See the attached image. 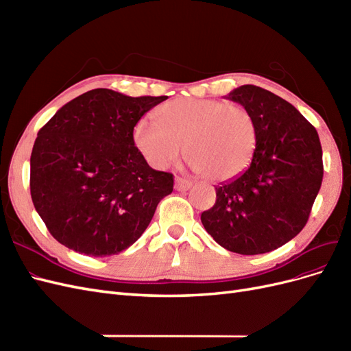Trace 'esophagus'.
<instances>
[{
	"label": "esophagus",
	"instance_id": "1",
	"mask_svg": "<svg viewBox=\"0 0 351 351\" xmlns=\"http://www.w3.org/2000/svg\"><path fill=\"white\" fill-rule=\"evenodd\" d=\"M174 183H176V189L178 190V192H186V190L192 187V183H190L189 180L182 178V177H176Z\"/></svg>",
	"mask_w": 351,
	"mask_h": 351
}]
</instances>
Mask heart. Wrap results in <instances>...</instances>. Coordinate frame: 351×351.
I'll list each match as a JSON object with an SVG mask.
<instances>
[{"instance_id": "heart-1", "label": "heart", "mask_w": 351, "mask_h": 351, "mask_svg": "<svg viewBox=\"0 0 351 351\" xmlns=\"http://www.w3.org/2000/svg\"><path fill=\"white\" fill-rule=\"evenodd\" d=\"M156 121L139 120L133 141L155 168H167L186 155L195 171L214 182L241 176L254 156L258 125L240 104L221 99L177 98L155 110Z\"/></svg>"}]
</instances>
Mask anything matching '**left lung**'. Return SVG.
Returning <instances> with one entry per match:
<instances>
[{"instance_id":"1","label":"left lung","mask_w":351,"mask_h":351,"mask_svg":"<svg viewBox=\"0 0 351 351\" xmlns=\"http://www.w3.org/2000/svg\"><path fill=\"white\" fill-rule=\"evenodd\" d=\"M258 125L250 167L215 187L217 200L202 212L205 230L224 249L259 254L281 247L309 219L324 177L315 127L290 102L253 84L230 92Z\"/></svg>"}]
</instances>
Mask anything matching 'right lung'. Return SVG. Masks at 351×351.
Returning <instances> with one entry per match:
<instances>
[{"label":"right lung","mask_w":351,"mask_h":351,"mask_svg":"<svg viewBox=\"0 0 351 351\" xmlns=\"http://www.w3.org/2000/svg\"><path fill=\"white\" fill-rule=\"evenodd\" d=\"M167 98L93 89L39 130L30 155V196L58 243L102 258L143 234L159 202L173 192L174 177L147 165L133 129Z\"/></svg>","instance_id":"right-lung-1"}]
</instances>
